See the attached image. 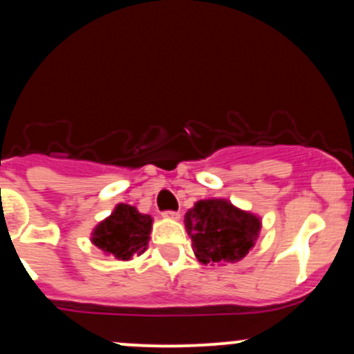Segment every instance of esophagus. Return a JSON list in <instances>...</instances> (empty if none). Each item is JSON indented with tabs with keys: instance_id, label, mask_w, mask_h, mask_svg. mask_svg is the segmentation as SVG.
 Returning a JSON list of instances; mask_svg holds the SVG:
<instances>
[{
	"instance_id": "34e87169",
	"label": "esophagus",
	"mask_w": 354,
	"mask_h": 354,
	"mask_svg": "<svg viewBox=\"0 0 354 354\" xmlns=\"http://www.w3.org/2000/svg\"><path fill=\"white\" fill-rule=\"evenodd\" d=\"M180 211H171V209H166L163 211V218H169V219H178L180 218Z\"/></svg>"
}]
</instances>
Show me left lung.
Here are the masks:
<instances>
[{"label":"left lung","mask_w":354,"mask_h":354,"mask_svg":"<svg viewBox=\"0 0 354 354\" xmlns=\"http://www.w3.org/2000/svg\"><path fill=\"white\" fill-rule=\"evenodd\" d=\"M193 251L201 263H236L258 238L261 221L225 200H201L185 216Z\"/></svg>","instance_id":"obj_1"}]
</instances>
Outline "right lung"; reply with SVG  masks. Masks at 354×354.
Returning <instances> with one entry per match:
<instances>
[{
    "label": "right lung",
    "instance_id": "obj_1",
    "mask_svg": "<svg viewBox=\"0 0 354 354\" xmlns=\"http://www.w3.org/2000/svg\"><path fill=\"white\" fill-rule=\"evenodd\" d=\"M151 216L140 213L135 206L118 205L109 218L96 226L93 243L118 259H129L145 253L151 231Z\"/></svg>",
    "mask_w": 354,
    "mask_h": 354
}]
</instances>
